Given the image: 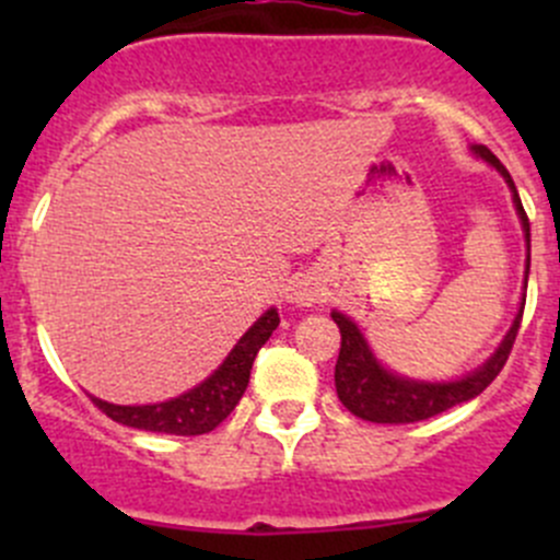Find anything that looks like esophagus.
Returning a JSON list of instances; mask_svg holds the SVG:
<instances>
[{"label": "esophagus", "mask_w": 560, "mask_h": 560, "mask_svg": "<svg viewBox=\"0 0 560 560\" xmlns=\"http://www.w3.org/2000/svg\"><path fill=\"white\" fill-rule=\"evenodd\" d=\"M325 298V284L314 273H298L287 287V301L295 306H314Z\"/></svg>", "instance_id": "1"}]
</instances>
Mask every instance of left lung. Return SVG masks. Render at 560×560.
<instances>
[{
  "label": "left lung",
  "instance_id": "left-lung-1",
  "mask_svg": "<svg viewBox=\"0 0 560 560\" xmlns=\"http://www.w3.org/2000/svg\"><path fill=\"white\" fill-rule=\"evenodd\" d=\"M474 154L479 160L488 162L490 167L501 173V178L506 180L512 191V202H515L517 219H521V228L525 235V246H528V257H525V284H528V268H530V224L528 217L523 211L521 195L515 189V180H512L510 171L495 160V154L485 145H471ZM523 306L525 295L521 301V312H517L515 322L506 330L504 341L499 343L493 354L485 360L479 369H474L471 374L460 376L453 382H422V380H409V376H400L395 371L385 369V365L376 360L374 349L365 341L363 330L358 327V322L349 319L347 314L336 312L332 308L330 316L332 322L341 330V352L336 360V393L338 400L352 411L354 417L369 422H389V425H404V422H417L428 420V417H436L442 411L453 409L457 404H466V400L477 398L495 376L504 369L506 358L512 352V343H515L517 327L523 319Z\"/></svg>",
  "mask_w": 560,
  "mask_h": 560
}]
</instances>
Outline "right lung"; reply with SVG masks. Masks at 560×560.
<instances>
[{
  "mask_svg": "<svg viewBox=\"0 0 560 560\" xmlns=\"http://www.w3.org/2000/svg\"><path fill=\"white\" fill-rule=\"evenodd\" d=\"M276 327H279V312L268 308L238 338V343L230 349L224 363L208 380L180 393L178 398L145 406L107 404V400L94 398V395L92 400L110 420L121 422V425L151 433H173V436H200V433L213 431L219 422L228 420L230 411L235 409V404L248 387L254 358H257V352Z\"/></svg>",
  "mask_w": 560,
  "mask_h": 560,
  "instance_id": "right-lung-1",
  "label": "right lung"
}]
</instances>
